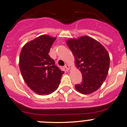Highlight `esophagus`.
I'll return each instance as SVG.
<instances>
[{"label": "esophagus", "mask_w": 127, "mask_h": 127, "mask_svg": "<svg viewBox=\"0 0 127 127\" xmlns=\"http://www.w3.org/2000/svg\"><path fill=\"white\" fill-rule=\"evenodd\" d=\"M64 67L66 68V70H69V69H70V66H69V64H66L64 66Z\"/></svg>", "instance_id": "esophagus-1"}]
</instances>
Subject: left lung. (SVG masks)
Here are the masks:
<instances>
[{
	"label": "left lung",
	"mask_w": 127,
	"mask_h": 127,
	"mask_svg": "<svg viewBox=\"0 0 127 127\" xmlns=\"http://www.w3.org/2000/svg\"><path fill=\"white\" fill-rule=\"evenodd\" d=\"M66 43L82 74L83 81L75 85V89L84 94L97 91L108 72L110 60L107 50L98 41L87 36L70 39Z\"/></svg>",
	"instance_id": "1"
}]
</instances>
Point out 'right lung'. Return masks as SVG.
<instances>
[{
  "label": "right lung",
  "mask_w": 127,
  "mask_h": 127,
  "mask_svg": "<svg viewBox=\"0 0 127 127\" xmlns=\"http://www.w3.org/2000/svg\"><path fill=\"white\" fill-rule=\"evenodd\" d=\"M55 39L46 34L39 36L25 44L20 53L19 68L22 77L27 86L39 95L54 92L64 74L49 55Z\"/></svg>",
  "instance_id": "1"
}]
</instances>
